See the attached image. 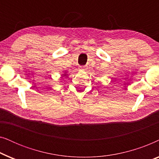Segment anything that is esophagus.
I'll use <instances>...</instances> for the list:
<instances>
[{"instance_id":"esophagus-1","label":"esophagus","mask_w":159,"mask_h":159,"mask_svg":"<svg viewBox=\"0 0 159 159\" xmlns=\"http://www.w3.org/2000/svg\"><path fill=\"white\" fill-rule=\"evenodd\" d=\"M87 69H88V68H87L86 66H80L79 67L80 71H85Z\"/></svg>"}]
</instances>
